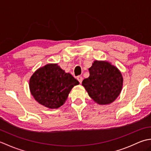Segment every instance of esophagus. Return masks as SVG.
<instances>
[{
  "mask_svg": "<svg viewBox=\"0 0 151 151\" xmlns=\"http://www.w3.org/2000/svg\"><path fill=\"white\" fill-rule=\"evenodd\" d=\"M77 80L78 81V82L81 84L82 82L83 78H82V77L81 76H77Z\"/></svg>",
  "mask_w": 151,
  "mask_h": 151,
  "instance_id": "esophagus-1",
  "label": "esophagus"
}]
</instances>
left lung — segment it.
I'll return each instance as SVG.
<instances>
[{"mask_svg":"<svg viewBox=\"0 0 151 151\" xmlns=\"http://www.w3.org/2000/svg\"><path fill=\"white\" fill-rule=\"evenodd\" d=\"M89 76L82 81L88 95L99 104H108L120 94L123 76L117 67L107 62L95 61L89 69Z\"/></svg>","mask_w":151,"mask_h":151,"instance_id":"8db88e82","label":"left lung"}]
</instances>
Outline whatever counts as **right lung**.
<instances>
[{"mask_svg":"<svg viewBox=\"0 0 151 151\" xmlns=\"http://www.w3.org/2000/svg\"><path fill=\"white\" fill-rule=\"evenodd\" d=\"M78 84L77 80L57 64H47L33 74L29 86L32 95L40 104L53 109L62 106L71 89Z\"/></svg>","mask_w":151,"mask_h":151,"instance_id":"add662e5","label":"right lung"}]
</instances>
